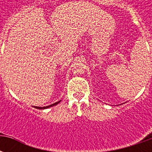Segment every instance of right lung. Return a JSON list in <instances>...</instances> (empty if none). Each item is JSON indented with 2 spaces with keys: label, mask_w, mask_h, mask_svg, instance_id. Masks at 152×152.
<instances>
[{
  "label": "right lung",
  "mask_w": 152,
  "mask_h": 152,
  "mask_svg": "<svg viewBox=\"0 0 152 152\" xmlns=\"http://www.w3.org/2000/svg\"><path fill=\"white\" fill-rule=\"evenodd\" d=\"M58 102H60V101H58V102H55V103H53V104H52V105H50V106H47V107H35L37 109H45V108H48V107H53V106H55L57 105Z\"/></svg>",
  "instance_id": "right-lung-1"
}]
</instances>
